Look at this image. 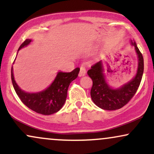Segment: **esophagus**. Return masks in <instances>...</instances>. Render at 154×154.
<instances>
[{
    "mask_svg": "<svg viewBox=\"0 0 154 154\" xmlns=\"http://www.w3.org/2000/svg\"><path fill=\"white\" fill-rule=\"evenodd\" d=\"M86 74V69L84 66L80 67V70H79V77H82V76H85Z\"/></svg>",
    "mask_w": 154,
    "mask_h": 154,
    "instance_id": "1",
    "label": "esophagus"
}]
</instances>
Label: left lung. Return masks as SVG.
<instances>
[{"label":"left lung","instance_id":"left-lung-1","mask_svg":"<svg viewBox=\"0 0 154 154\" xmlns=\"http://www.w3.org/2000/svg\"><path fill=\"white\" fill-rule=\"evenodd\" d=\"M131 44L135 46L138 57L137 74L131 81L121 88L113 89L107 84L103 75L104 69L101 61L93 65L91 69L88 71V76L93 80L91 91V98L95 105L100 109L109 111L121 109L131 100L138 89L143 74V57L135 42L131 41Z\"/></svg>","mask_w":154,"mask_h":154}]
</instances>
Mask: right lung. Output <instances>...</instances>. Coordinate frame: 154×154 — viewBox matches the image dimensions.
<instances>
[{"label": "right lung", "instance_id": "obj_1", "mask_svg": "<svg viewBox=\"0 0 154 154\" xmlns=\"http://www.w3.org/2000/svg\"><path fill=\"white\" fill-rule=\"evenodd\" d=\"M31 41L29 39L24 40L18 51L29 45ZM79 72V68L77 67L71 72H58L54 81L48 88L36 93H26L20 89L14 80L13 67H11V81L16 93L24 105L38 114L50 115L62 108L66 101L69 86L77 78Z\"/></svg>", "mask_w": 154, "mask_h": 154}]
</instances>
